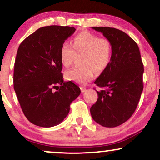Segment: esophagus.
Here are the masks:
<instances>
[{
	"label": "esophagus",
	"mask_w": 160,
	"mask_h": 160,
	"mask_svg": "<svg viewBox=\"0 0 160 160\" xmlns=\"http://www.w3.org/2000/svg\"><path fill=\"white\" fill-rule=\"evenodd\" d=\"M80 89H81L82 92H86V88L85 87V86H81V87H80Z\"/></svg>",
	"instance_id": "34e87169"
}]
</instances>
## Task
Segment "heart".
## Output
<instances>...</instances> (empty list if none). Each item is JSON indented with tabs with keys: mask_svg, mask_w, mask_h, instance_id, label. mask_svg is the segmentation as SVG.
Wrapping results in <instances>:
<instances>
[{
	"mask_svg": "<svg viewBox=\"0 0 160 160\" xmlns=\"http://www.w3.org/2000/svg\"><path fill=\"white\" fill-rule=\"evenodd\" d=\"M76 53L83 54L82 65L67 71L65 78L84 84L94 78L95 70L101 72L109 66L112 56V45L107 38H101L89 32H82L75 36L72 45L65 42L62 45L60 58L62 65L70 66Z\"/></svg>",
	"mask_w": 160,
	"mask_h": 160,
	"instance_id": "1",
	"label": "heart"
}]
</instances>
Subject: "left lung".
Masks as SVG:
<instances>
[{"label": "left lung", "mask_w": 160, "mask_h": 160, "mask_svg": "<svg viewBox=\"0 0 160 160\" xmlns=\"http://www.w3.org/2000/svg\"><path fill=\"white\" fill-rule=\"evenodd\" d=\"M112 45L109 66L95 81L102 90L90 109L95 122L106 128H115L128 120L137 107L143 91L144 65L136 42L118 29L94 27Z\"/></svg>", "instance_id": "left-lung-1"}]
</instances>
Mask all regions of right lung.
<instances>
[{
    "label": "right lung",
    "mask_w": 160,
    "mask_h": 160,
    "mask_svg": "<svg viewBox=\"0 0 160 160\" xmlns=\"http://www.w3.org/2000/svg\"><path fill=\"white\" fill-rule=\"evenodd\" d=\"M76 29L43 27L19 45L15 61L13 84L21 107L32 124L51 128L60 124L70 104L80 95V87L65 82L60 49Z\"/></svg>",
    "instance_id": "right-lung-1"
}]
</instances>
